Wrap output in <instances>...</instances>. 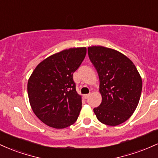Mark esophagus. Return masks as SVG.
I'll list each match as a JSON object with an SVG mask.
<instances>
[{
    "instance_id": "esophagus-1",
    "label": "esophagus",
    "mask_w": 158,
    "mask_h": 158,
    "mask_svg": "<svg viewBox=\"0 0 158 158\" xmlns=\"http://www.w3.org/2000/svg\"><path fill=\"white\" fill-rule=\"evenodd\" d=\"M90 94H85V95H84L85 99H88V98L90 97Z\"/></svg>"
}]
</instances>
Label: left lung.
Returning a JSON list of instances; mask_svg holds the SVG:
<instances>
[{"mask_svg":"<svg viewBox=\"0 0 158 158\" xmlns=\"http://www.w3.org/2000/svg\"><path fill=\"white\" fill-rule=\"evenodd\" d=\"M88 52L99 75L102 95L94 113L103 124L118 126L131 117L138 105L143 86L140 75L134 63L117 50L93 46Z\"/></svg>","mask_w":158,"mask_h":158,"instance_id":"left-lung-1","label":"left lung"}]
</instances>
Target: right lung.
<instances>
[{
    "label": "right lung",
    "mask_w": 158,
    "mask_h": 158,
    "mask_svg": "<svg viewBox=\"0 0 158 158\" xmlns=\"http://www.w3.org/2000/svg\"><path fill=\"white\" fill-rule=\"evenodd\" d=\"M86 48H70L49 56L38 64L27 84L29 100L40 120L55 128H64L77 120L81 97L73 74L79 68Z\"/></svg>",
    "instance_id": "right-lung-1"
}]
</instances>
